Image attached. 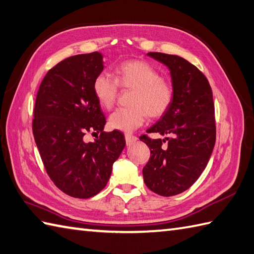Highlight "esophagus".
<instances>
[{
	"mask_svg": "<svg viewBox=\"0 0 254 254\" xmlns=\"http://www.w3.org/2000/svg\"><path fill=\"white\" fill-rule=\"evenodd\" d=\"M125 139H126V143L127 146H130V144H132L133 142L137 141V137L136 136H132V134H125Z\"/></svg>",
	"mask_w": 254,
	"mask_h": 254,
	"instance_id": "esophagus-1",
	"label": "esophagus"
}]
</instances>
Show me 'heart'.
Returning <instances> with one entry per match:
<instances>
[{
  "mask_svg": "<svg viewBox=\"0 0 254 254\" xmlns=\"http://www.w3.org/2000/svg\"><path fill=\"white\" fill-rule=\"evenodd\" d=\"M116 79L102 72L93 81V92L102 107L106 110L115 104L118 83L126 89H134L129 104L118 108L110 116V126L117 130L131 132L150 118H160L173 103L174 91L151 64L142 60L123 62L115 69Z\"/></svg>",
  "mask_w": 254,
  "mask_h": 254,
  "instance_id": "heart-1",
  "label": "heart"
}]
</instances>
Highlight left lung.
<instances>
[{
	"instance_id": "obj_1",
	"label": "left lung",
	"mask_w": 254,
	"mask_h": 254,
	"mask_svg": "<svg viewBox=\"0 0 254 254\" xmlns=\"http://www.w3.org/2000/svg\"><path fill=\"white\" fill-rule=\"evenodd\" d=\"M148 56L170 69L174 97L169 111L147 130L169 137H140L151 154L142 175L152 192L173 196L197 181L213 152L216 141L213 92L206 76L188 60L161 53ZM167 141V146H163Z\"/></svg>"
}]
</instances>
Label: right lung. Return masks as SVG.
I'll use <instances>...</instances> for the list:
<instances>
[{"instance_id":"obj_1","label":"right lung","mask_w":254,"mask_h":254,"mask_svg":"<svg viewBox=\"0 0 254 254\" xmlns=\"http://www.w3.org/2000/svg\"><path fill=\"white\" fill-rule=\"evenodd\" d=\"M103 69L97 51L69 57L47 72L36 96L33 133L44 167L57 188L75 198L105 188L126 146L123 132L103 131L106 118L93 92ZM89 132L100 138L86 143Z\"/></svg>"}]
</instances>
